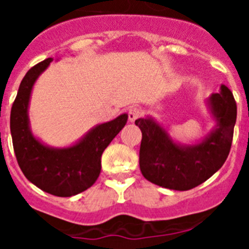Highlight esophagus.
<instances>
[{
    "label": "esophagus",
    "mask_w": 249,
    "mask_h": 249,
    "mask_svg": "<svg viewBox=\"0 0 249 249\" xmlns=\"http://www.w3.org/2000/svg\"><path fill=\"white\" fill-rule=\"evenodd\" d=\"M142 114H143V112H142L141 108H138V107H131V108L128 109V120L131 121V122H135V121L138 120Z\"/></svg>",
    "instance_id": "1"
}]
</instances>
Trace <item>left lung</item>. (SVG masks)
Wrapping results in <instances>:
<instances>
[{
  "label": "left lung",
  "mask_w": 249,
  "mask_h": 249,
  "mask_svg": "<svg viewBox=\"0 0 249 249\" xmlns=\"http://www.w3.org/2000/svg\"><path fill=\"white\" fill-rule=\"evenodd\" d=\"M210 105L218 126L203 142L181 146L152 118H138L142 131L140 168L147 181L175 191H188L212 177L227 160L236 124L237 105L224 85L211 96Z\"/></svg>",
  "instance_id": "obj_1"
}]
</instances>
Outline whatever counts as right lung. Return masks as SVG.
Instances as JSON below:
<instances>
[{"label":"right lung","mask_w":249,"mask_h":249,"mask_svg":"<svg viewBox=\"0 0 249 249\" xmlns=\"http://www.w3.org/2000/svg\"><path fill=\"white\" fill-rule=\"evenodd\" d=\"M53 58H47L28 70L21 81L11 108V135L17 162L28 181L50 195L71 197L97 181L101 157L121 129L126 126V113L92 129L74 146L54 149L43 146L28 127L27 108L35 81Z\"/></svg>","instance_id":"1"}]
</instances>
